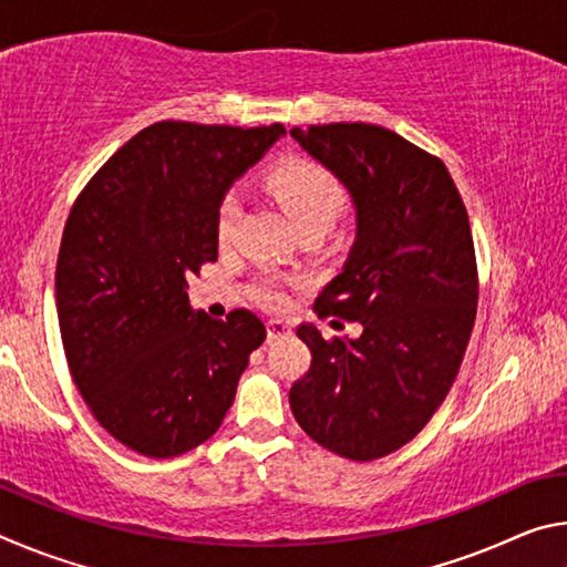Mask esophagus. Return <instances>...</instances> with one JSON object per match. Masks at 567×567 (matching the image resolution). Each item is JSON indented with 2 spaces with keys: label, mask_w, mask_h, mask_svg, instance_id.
I'll return each mask as SVG.
<instances>
[{
  "label": "esophagus",
  "mask_w": 567,
  "mask_h": 567,
  "mask_svg": "<svg viewBox=\"0 0 567 567\" xmlns=\"http://www.w3.org/2000/svg\"><path fill=\"white\" fill-rule=\"evenodd\" d=\"M292 332V324L285 322V320H270L267 322V340H277V338H285V334Z\"/></svg>",
  "instance_id": "esophagus-1"
}]
</instances>
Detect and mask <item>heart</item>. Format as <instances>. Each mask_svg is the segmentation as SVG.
<instances>
[{
  "label": "heart",
  "instance_id": "b5f03b06",
  "mask_svg": "<svg viewBox=\"0 0 567 567\" xmlns=\"http://www.w3.org/2000/svg\"><path fill=\"white\" fill-rule=\"evenodd\" d=\"M265 185L297 233L300 229H322V233H328L334 225V219L348 207V195H344L340 182L328 169L315 165L310 159H290L285 165L275 167ZM237 215V199L225 197L217 213L219 243H227L233 237ZM262 300L267 305H277L280 302V295L275 290H265Z\"/></svg>",
  "mask_w": 567,
  "mask_h": 567
}]
</instances>
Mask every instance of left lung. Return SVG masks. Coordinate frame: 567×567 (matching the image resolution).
<instances>
[{
    "label": "left lung",
    "mask_w": 567,
    "mask_h": 567,
    "mask_svg": "<svg viewBox=\"0 0 567 567\" xmlns=\"http://www.w3.org/2000/svg\"><path fill=\"white\" fill-rule=\"evenodd\" d=\"M290 137L354 207V243L318 312L362 324L354 340L297 328L312 362L290 408L330 453L378 460L427 425L463 362L477 305L467 213L443 162L378 124L292 127Z\"/></svg>",
    "instance_id": "8db88e82"
}]
</instances>
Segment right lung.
Returning <instances> with one entry per match:
<instances>
[{
    "label": "right lung",
    "instance_id": "add662e5",
    "mask_svg": "<svg viewBox=\"0 0 567 567\" xmlns=\"http://www.w3.org/2000/svg\"><path fill=\"white\" fill-rule=\"evenodd\" d=\"M282 134L157 122L72 207L54 282L64 354L92 415L134 453L175 457L213 437L265 340L249 310H192L187 277L217 260L227 189Z\"/></svg>",
    "mask_w": 567,
    "mask_h": 567
}]
</instances>
